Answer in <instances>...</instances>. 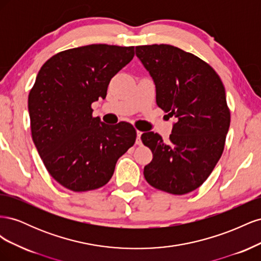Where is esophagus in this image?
Returning a JSON list of instances; mask_svg holds the SVG:
<instances>
[{"instance_id":"34e87169","label":"esophagus","mask_w":261,"mask_h":261,"mask_svg":"<svg viewBox=\"0 0 261 261\" xmlns=\"http://www.w3.org/2000/svg\"><path fill=\"white\" fill-rule=\"evenodd\" d=\"M136 133H137V138H136V145L140 146L141 144H143V143H141V139H140V137H141V134H143V133H141V132H139V130H137Z\"/></svg>"}]
</instances>
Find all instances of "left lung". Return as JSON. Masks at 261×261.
<instances>
[{"label":"left lung","mask_w":261,"mask_h":261,"mask_svg":"<svg viewBox=\"0 0 261 261\" xmlns=\"http://www.w3.org/2000/svg\"><path fill=\"white\" fill-rule=\"evenodd\" d=\"M136 55L154 83L158 107L175 117L168 143L153 132L141 135L153 154L145 178L173 195L191 193L223 152L231 121L224 86L206 62L176 46L139 45Z\"/></svg>","instance_id":"1"}]
</instances>
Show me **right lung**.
I'll use <instances>...</instances> for the list:
<instances>
[{
  "instance_id": "obj_1",
  "label": "right lung",
  "mask_w": 261,
  "mask_h": 261,
  "mask_svg": "<svg viewBox=\"0 0 261 261\" xmlns=\"http://www.w3.org/2000/svg\"><path fill=\"white\" fill-rule=\"evenodd\" d=\"M134 55V46L90 44L55 54L39 70L28 97L31 135L50 175L70 191L106 185L135 144L132 124L108 125L91 109Z\"/></svg>"
}]
</instances>
